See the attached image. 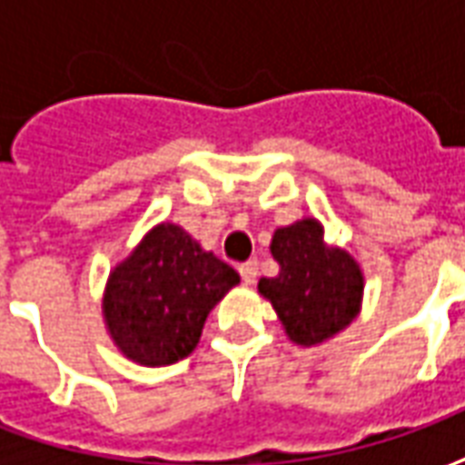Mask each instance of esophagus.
I'll return each instance as SVG.
<instances>
[{
    "label": "esophagus",
    "mask_w": 465,
    "mask_h": 465,
    "mask_svg": "<svg viewBox=\"0 0 465 465\" xmlns=\"http://www.w3.org/2000/svg\"><path fill=\"white\" fill-rule=\"evenodd\" d=\"M239 273H242L243 282L253 283V282H256V276H259V263H256V262L239 263Z\"/></svg>",
    "instance_id": "1"
}]
</instances>
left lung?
I'll return each instance as SVG.
<instances>
[{
    "instance_id": "left-lung-1",
    "label": "left lung",
    "mask_w": 465,
    "mask_h": 465,
    "mask_svg": "<svg viewBox=\"0 0 465 465\" xmlns=\"http://www.w3.org/2000/svg\"><path fill=\"white\" fill-rule=\"evenodd\" d=\"M272 256L279 273L262 279L259 292L272 302L292 341L322 343L356 319L363 293L359 263L343 249L323 243L316 219L276 229Z\"/></svg>"
}]
</instances>
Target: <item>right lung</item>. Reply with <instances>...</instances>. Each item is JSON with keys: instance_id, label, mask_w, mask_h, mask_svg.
I'll use <instances>...</instances> for the list:
<instances>
[{"instance_id": "obj_1", "label": "right lung", "mask_w": 465, "mask_h": 465, "mask_svg": "<svg viewBox=\"0 0 465 465\" xmlns=\"http://www.w3.org/2000/svg\"><path fill=\"white\" fill-rule=\"evenodd\" d=\"M236 283L229 263L179 226L159 223L109 276L106 326L136 363H176L196 349L209 312Z\"/></svg>"}]
</instances>
